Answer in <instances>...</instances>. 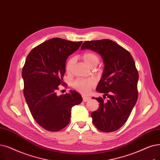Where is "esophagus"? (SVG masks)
<instances>
[{
  "label": "esophagus",
  "mask_w": 160,
  "mask_h": 160,
  "mask_svg": "<svg viewBox=\"0 0 160 160\" xmlns=\"http://www.w3.org/2000/svg\"><path fill=\"white\" fill-rule=\"evenodd\" d=\"M82 98H83V101H84V102H87L88 101H89L90 99V97H89L85 96V95H83L82 96Z\"/></svg>",
  "instance_id": "34e87169"
}]
</instances>
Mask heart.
<instances>
[{
  "mask_svg": "<svg viewBox=\"0 0 160 160\" xmlns=\"http://www.w3.org/2000/svg\"><path fill=\"white\" fill-rule=\"evenodd\" d=\"M82 59L85 63L90 67H96L99 63V56L93 52H86L82 55ZM74 63V58L69 59L66 64V71L69 72L72 70ZM95 86V82L92 79H79L76 80L73 83V87L78 92L82 93H88L91 89Z\"/></svg>",
  "mask_w": 160,
  "mask_h": 160,
  "instance_id": "heart-1",
  "label": "heart"
}]
</instances>
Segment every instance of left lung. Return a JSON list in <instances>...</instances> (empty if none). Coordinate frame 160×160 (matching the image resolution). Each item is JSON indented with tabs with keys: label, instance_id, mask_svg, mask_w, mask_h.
Listing matches in <instances>:
<instances>
[{
	"label": "left lung",
	"instance_id": "1",
	"mask_svg": "<svg viewBox=\"0 0 160 160\" xmlns=\"http://www.w3.org/2000/svg\"><path fill=\"white\" fill-rule=\"evenodd\" d=\"M91 50L99 54L104 71L96 91L108 100L92 97L99 107L91 114L94 126L103 132L120 129L128 120L138 98V74L130 53L108 39L86 41L81 50Z\"/></svg>",
	"mask_w": 160,
	"mask_h": 160
}]
</instances>
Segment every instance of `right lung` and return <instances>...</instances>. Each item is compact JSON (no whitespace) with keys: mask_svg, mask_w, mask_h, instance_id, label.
<instances>
[{"mask_svg":"<svg viewBox=\"0 0 160 160\" xmlns=\"http://www.w3.org/2000/svg\"><path fill=\"white\" fill-rule=\"evenodd\" d=\"M82 44V41L53 38L27 55L22 70L23 93L34 119L46 130L58 131L65 128L71 120L72 107L82 101L81 95L74 90L61 95L56 92L64 84L67 58Z\"/></svg>","mask_w":160,"mask_h":160,"instance_id":"add662e5","label":"right lung"}]
</instances>
